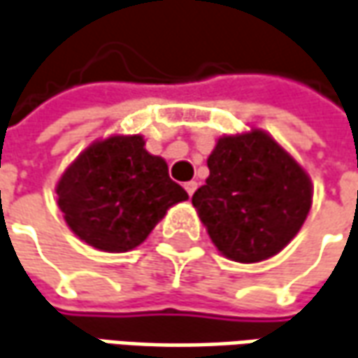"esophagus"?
Listing matches in <instances>:
<instances>
[{"label":"esophagus","mask_w":358,"mask_h":358,"mask_svg":"<svg viewBox=\"0 0 358 358\" xmlns=\"http://www.w3.org/2000/svg\"><path fill=\"white\" fill-rule=\"evenodd\" d=\"M184 188H186V192H188V196H192V194L196 192V188H198V182H194V180H192V182H186V184H184Z\"/></svg>","instance_id":"obj_1"}]
</instances>
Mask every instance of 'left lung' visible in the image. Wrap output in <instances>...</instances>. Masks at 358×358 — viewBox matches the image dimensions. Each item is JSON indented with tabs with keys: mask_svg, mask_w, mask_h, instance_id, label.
<instances>
[{
	"mask_svg": "<svg viewBox=\"0 0 358 358\" xmlns=\"http://www.w3.org/2000/svg\"><path fill=\"white\" fill-rule=\"evenodd\" d=\"M208 169L192 203L221 255L261 262L296 237L312 208V182L271 135L250 129L221 137Z\"/></svg>",
	"mask_w": 358,
	"mask_h": 358,
	"instance_id": "obj_1",
	"label": "left lung"
}]
</instances>
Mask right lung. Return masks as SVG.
<instances>
[{
    "instance_id": "1",
    "label": "right lung",
    "mask_w": 358,
    "mask_h": 358,
    "mask_svg": "<svg viewBox=\"0 0 358 358\" xmlns=\"http://www.w3.org/2000/svg\"><path fill=\"white\" fill-rule=\"evenodd\" d=\"M58 208L80 239L106 252L138 247L169 208L188 199L170 180L164 159L145 150L141 135L96 141L57 184Z\"/></svg>"
}]
</instances>
